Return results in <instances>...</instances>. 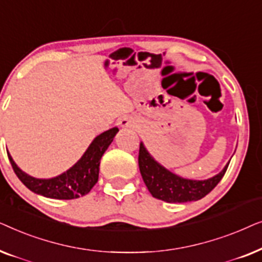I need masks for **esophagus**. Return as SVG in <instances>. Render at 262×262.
I'll list each match as a JSON object with an SVG mask.
<instances>
[{
  "label": "esophagus",
  "instance_id": "1",
  "mask_svg": "<svg viewBox=\"0 0 262 262\" xmlns=\"http://www.w3.org/2000/svg\"><path fill=\"white\" fill-rule=\"evenodd\" d=\"M119 125L120 127L123 128H132V130H134V128L138 127L139 121L134 117H125L123 119H120Z\"/></svg>",
  "mask_w": 262,
  "mask_h": 262
}]
</instances>
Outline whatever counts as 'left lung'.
<instances>
[{
    "mask_svg": "<svg viewBox=\"0 0 262 262\" xmlns=\"http://www.w3.org/2000/svg\"><path fill=\"white\" fill-rule=\"evenodd\" d=\"M138 166L143 181L154 198L167 203H187L195 202L209 194L224 177L229 163L212 178L206 180H191L171 173L157 162L141 142Z\"/></svg>",
    "mask_w": 262,
    "mask_h": 262,
    "instance_id": "8db88e82",
    "label": "left lung"
}]
</instances>
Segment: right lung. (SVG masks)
Segmentation results:
<instances>
[{
	"label": "right lung",
	"instance_id": "obj_1",
	"mask_svg": "<svg viewBox=\"0 0 262 262\" xmlns=\"http://www.w3.org/2000/svg\"><path fill=\"white\" fill-rule=\"evenodd\" d=\"M118 131V127H113L96 136L73 167L50 179H38L25 173L14 162L9 151L7 152L16 177L32 192L51 199H76L88 194L93 186L98 182L100 160L113 142Z\"/></svg>",
	"mask_w": 262,
	"mask_h": 262
}]
</instances>
